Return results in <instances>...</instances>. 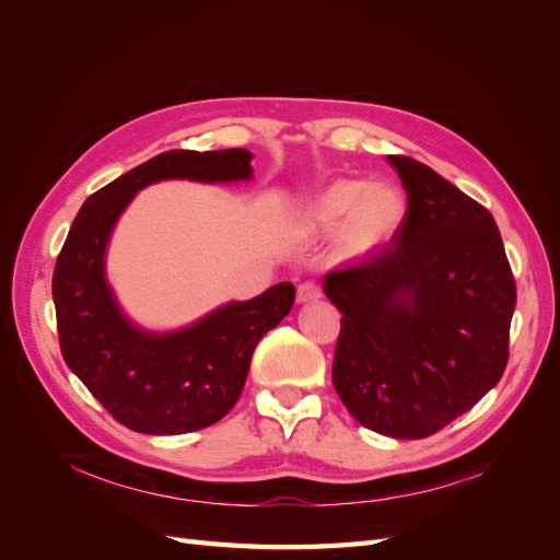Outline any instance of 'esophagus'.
<instances>
[{
    "mask_svg": "<svg viewBox=\"0 0 560 560\" xmlns=\"http://www.w3.org/2000/svg\"><path fill=\"white\" fill-rule=\"evenodd\" d=\"M322 296V287L315 282V280H308V282H301L299 290H296V299L299 303H306V301H315Z\"/></svg>",
    "mask_w": 560,
    "mask_h": 560,
    "instance_id": "34e87169",
    "label": "esophagus"
}]
</instances>
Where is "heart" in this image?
<instances>
[{"mask_svg": "<svg viewBox=\"0 0 560 560\" xmlns=\"http://www.w3.org/2000/svg\"><path fill=\"white\" fill-rule=\"evenodd\" d=\"M401 219V200L385 184L341 179L327 186L306 210V226L313 231L341 229V249L358 254L381 245Z\"/></svg>", "mask_w": 560, "mask_h": 560, "instance_id": "b5f03b06", "label": "heart"}]
</instances>
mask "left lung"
Instances as JSON below:
<instances>
[{"label": "left lung", "mask_w": 560, "mask_h": 560, "mask_svg": "<svg viewBox=\"0 0 560 560\" xmlns=\"http://www.w3.org/2000/svg\"><path fill=\"white\" fill-rule=\"evenodd\" d=\"M389 163L409 210L389 243L325 280L343 315L331 378L364 428L425 439L502 378L516 282L481 202L425 163Z\"/></svg>", "instance_id": "obj_1"}]
</instances>
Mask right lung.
Wrapping results in <instances>:
<instances>
[{
  "instance_id": "1",
  "label": "right lung",
  "mask_w": 560,
  "mask_h": 560,
  "mask_svg": "<svg viewBox=\"0 0 560 560\" xmlns=\"http://www.w3.org/2000/svg\"><path fill=\"white\" fill-rule=\"evenodd\" d=\"M252 154L163 151L83 202L54 270L60 352L116 422L144 434L196 432L238 401L259 338L292 311V282L235 301L175 334H144L118 311L105 282V247L130 198L159 179H247Z\"/></svg>"
}]
</instances>
